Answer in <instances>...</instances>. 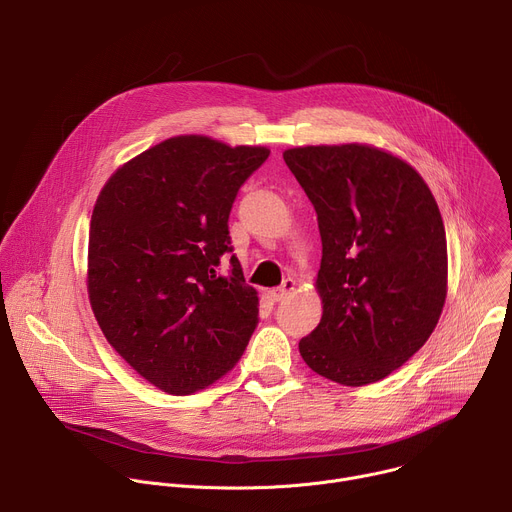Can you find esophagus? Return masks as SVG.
<instances>
[{
	"label": "esophagus",
	"instance_id": "1",
	"mask_svg": "<svg viewBox=\"0 0 512 512\" xmlns=\"http://www.w3.org/2000/svg\"><path fill=\"white\" fill-rule=\"evenodd\" d=\"M294 291H296V281H294V279H285L281 287H275V289L269 291V296H271L275 302H281V300H285L289 294H294Z\"/></svg>",
	"mask_w": 512,
	"mask_h": 512
}]
</instances>
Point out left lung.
<instances>
[{"mask_svg":"<svg viewBox=\"0 0 512 512\" xmlns=\"http://www.w3.org/2000/svg\"><path fill=\"white\" fill-rule=\"evenodd\" d=\"M318 214L322 320L300 340L308 367L346 387L389 377L427 342L448 296L440 208L399 156L369 143L283 152Z\"/></svg>","mask_w":512,"mask_h":512,"instance_id":"left-lung-1","label":"left lung"}]
</instances>
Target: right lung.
Returning a JSON list of instances; mask_svg holds the SVG:
<instances>
[{
  "instance_id": "right-lung-1",
  "label": "right lung",
  "mask_w": 512,
  "mask_h": 512,
  "mask_svg": "<svg viewBox=\"0 0 512 512\" xmlns=\"http://www.w3.org/2000/svg\"><path fill=\"white\" fill-rule=\"evenodd\" d=\"M263 145L176 135L119 166L89 229L87 291L107 342L170 395L225 377L257 326L259 296L231 249L229 212Z\"/></svg>"
}]
</instances>
